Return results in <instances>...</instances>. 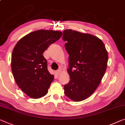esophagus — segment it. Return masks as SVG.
I'll return each instance as SVG.
<instances>
[{
  "mask_svg": "<svg viewBox=\"0 0 125 125\" xmlns=\"http://www.w3.org/2000/svg\"><path fill=\"white\" fill-rule=\"evenodd\" d=\"M57 73L58 74H60L61 73V71L60 70H58L57 71Z\"/></svg>",
  "mask_w": 125,
  "mask_h": 125,
  "instance_id": "esophagus-1",
  "label": "esophagus"
}]
</instances>
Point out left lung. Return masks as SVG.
<instances>
[{
    "label": "left lung",
    "mask_w": 125,
    "mask_h": 125,
    "mask_svg": "<svg viewBox=\"0 0 125 125\" xmlns=\"http://www.w3.org/2000/svg\"><path fill=\"white\" fill-rule=\"evenodd\" d=\"M63 40L69 54L70 80L64 85L65 95L74 102L89 98L97 89L107 67L108 54L103 42L90 33L68 29Z\"/></svg>",
    "instance_id": "1"
}]
</instances>
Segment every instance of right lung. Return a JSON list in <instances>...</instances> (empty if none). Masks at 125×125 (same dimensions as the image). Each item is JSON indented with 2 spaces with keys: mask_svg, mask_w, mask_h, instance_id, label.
Segmentation results:
<instances>
[{
  "mask_svg": "<svg viewBox=\"0 0 125 125\" xmlns=\"http://www.w3.org/2000/svg\"><path fill=\"white\" fill-rule=\"evenodd\" d=\"M62 35L61 31L39 30L23 37L15 45L11 59L12 73L18 87L30 97L38 99L47 94L54 75L48 71L42 54Z\"/></svg>",
  "mask_w": 125,
  "mask_h": 125,
  "instance_id": "right-lung-1",
  "label": "right lung"
}]
</instances>
